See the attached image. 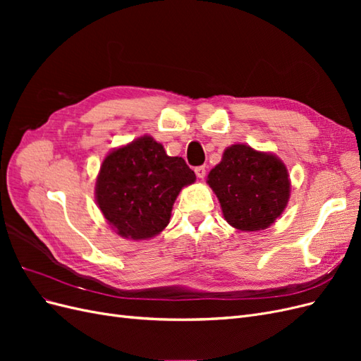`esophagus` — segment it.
Wrapping results in <instances>:
<instances>
[{"mask_svg":"<svg viewBox=\"0 0 361 361\" xmlns=\"http://www.w3.org/2000/svg\"><path fill=\"white\" fill-rule=\"evenodd\" d=\"M194 171H195V176H197L199 179H203V178L206 176V169H204V166L195 167V169H194Z\"/></svg>","mask_w":361,"mask_h":361,"instance_id":"obj_1","label":"esophagus"}]
</instances>
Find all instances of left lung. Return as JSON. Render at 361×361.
I'll use <instances>...</instances> for the list:
<instances>
[{"label": "left lung", "instance_id": "left-lung-1", "mask_svg": "<svg viewBox=\"0 0 361 361\" xmlns=\"http://www.w3.org/2000/svg\"><path fill=\"white\" fill-rule=\"evenodd\" d=\"M207 183L220 200L226 221L245 232L274 223L285 211L290 191L285 164L245 145L224 150L221 162L207 174Z\"/></svg>", "mask_w": 361, "mask_h": 361}]
</instances>
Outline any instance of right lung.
I'll use <instances>...</instances> for the list:
<instances>
[{"mask_svg":"<svg viewBox=\"0 0 361 361\" xmlns=\"http://www.w3.org/2000/svg\"><path fill=\"white\" fill-rule=\"evenodd\" d=\"M194 180L187 162L145 135L104 159L96 202L120 236L147 239L169 224L179 191Z\"/></svg>","mask_w":361,"mask_h":361,"instance_id":"1","label":"right lung"}]
</instances>
